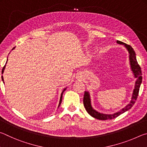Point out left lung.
Returning a JSON list of instances; mask_svg holds the SVG:
<instances>
[{"instance_id":"obj_1","label":"left lung","mask_w":147,"mask_h":147,"mask_svg":"<svg viewBox=\"0 0 147 147\" xmlns=\"http://www.w3.org/2000/svg\"><path fill=\"white\" fill-rule=\"evenodd\" d=\"M117 43L120 45H123L124 46V47L127 49L129 54V60H130V69L132 73L134 74V77L136 78V82H135V86H134V89L133 90L132 96H131V100L130 103L128 104L124 108L121 109L120 111H117V112L114 113L113 114H106L98 112L97 111H96L95 109L93 108V107L91 106V96L90 94H89L88 91H85L84 96V105L85 108L86 109L87 112H88L89 115L93 117L99 119V120H108V119H112L114 118H116L117 117H118L121 115V114L123 113L125 111H128L130 109L133 105L135 104L136 101L138 98L139 88H140V86L142 82V73H141V69L140 66L138 63L136 59V54L135 51H134L132 47L129 45H127L126 43H124L123 42H121L120 41H117Z\"/></svg>"}]
</instances>
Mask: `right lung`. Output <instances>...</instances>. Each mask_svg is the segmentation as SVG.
<instances>
[{
  "instance_id": "obj_1",
  "label": "right lung",
  "mask_w": 147,
  "mask_h": 147,
  "mask_svg": "<svg viewBox=\"0 0 147 147\" xmlns=\"http://www.w3.org/2000/svg\"><path fill=\"white\" fill-rule=\"evenodd\" d=\"M15 48H16V47H13V49H12V50H13ZM7 61H8V59H7ZM7 63V61H6V64ZM5 67H6V65H4V67H3V69H2V73L3 74L4 73V69H5ZM2 80L3 81V83L4 84V78H3V76H2ZM66 89H67V88H65L63 90V91L61 92V96H60V99H59V105H58V108H59V106H60V104H61V101H62V96H63V92L66 90Z\"/></svg>"
}]
</instances>
